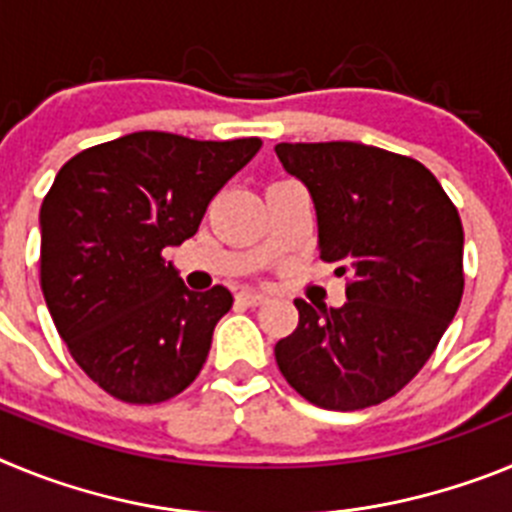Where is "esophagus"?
Returning a JSON list of instances; mask_svg holds the SVG:
<instances>
[{
    "label": "esophagus",
    "instance_id": "34e87169",
    "mask_svg": "<svg viewBox=\"0 0 512 512\" xmlns=\"http://www.w3.org/2000/svg\"><path fill=\"white\" fill-rule=\"evenodd\" d=\"M235 300L246 307H259V305H264L266 297L261 295V292H253V289H241V292L235 295Z\"/></svg>",
    "mask_w": 512,
    "mask_h": 512
}]
</instances>
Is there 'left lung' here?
<instances>
[{
    "mask_svg": "<svg viewBox=\"0 0 512 512\" xmlns=\"http://www.w3.org/2000/svg\"><path fill=\"white\" fill-rule=\"evenodd\" d=\"M274 151L315 202L320 259L348 274L343 307L295 300L279 372L318 408H372L423 369L459 310L461 217L415 158L351 140Z\"/></svg>",
    "mask_w": 512,
    "mask_h": 512,
    "instance_id": "8db88e82",
    "label": "left lung"
}]
</instances>
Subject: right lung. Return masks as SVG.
<instances>
[{
    "label": "right lung",
    "mask_w": 512,
    "mask_h": 512,
    "mask_svg": "<svg viewBox=\"0 0 512 512\" xmlns=\"http://www.w3.org/2000/svg\"><path fill=\"white\" fill-rule=\"evenodd\" d=\"M259 138L140 130L76 153L40 207V287L76 364L107 395L153 405L197 379L225 287L192 292L161 256L182 246Z\"/></svg>",
    "instance_id": "right-lung-1"
}]
</instances>
